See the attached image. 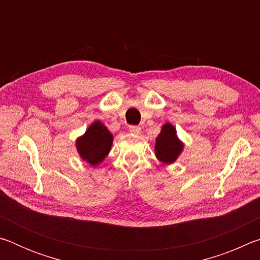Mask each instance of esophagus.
Here are the masks:
<instances>
[{
    "instance_id": "esophagus-1",
    "label": "esophagus",
    "mask_w": 260,
    "mask_h": 260,
    "mask_svg": "<svg viewBox=\"0 0 260 260\" xmlns=\"http://www.w3.org/2000/svg\"><path fill=\"white\" fill-rule=\"evenodd\" d=\"M128 129H129L131 133H133V134H140V132H141L140 127H139V126H134V125L129 126Z\"/></svg>"
}]
</instances>
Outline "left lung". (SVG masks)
<instances>
[{
	"label": "left lung",
	"mask_w": 260,
	"mask_h": 260,
	"mask_svg": "<svg viewBox=\"0 0 260 260\" xmlns=\"http://www.w3.org/2000/svg\"><path fill=\"white\" fill-rule=\"evenodd\" d=\"M155 150L158 159L166 164L173 162L182 150V144L175 134V128L169 122L162 126L160 134L157 136Z\"/></svg>",
	"instance_id": "8db88e82"
}]
</instances>
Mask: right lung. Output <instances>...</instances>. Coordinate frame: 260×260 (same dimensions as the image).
<instances>
[{"label":"right lung","instance_id":"obj_1","mask_svg":"<svg viewBox=\"0 0 260 260\" xmlns=\"http://www.w3.org/2000/svg\"><path fill=\"white\" fill-rule=\"evenodd\" d=\"M112 135L101 121H95L85 135L78 140L77 148L83 160L98 165L108 155L112 146Z\"/></svg>","mask_w":260,"mask_h":260}]
</instances>
